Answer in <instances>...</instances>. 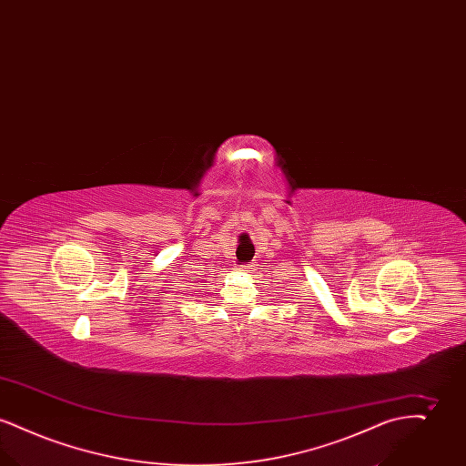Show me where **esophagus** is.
<instances>
[{"label":"esophagus","instance_id":"1","mask_svg":"<svg viewBox=\"0 0 466 466\" xmlns=\"http://www.w3.org/2000/svg\"><path fill=\"white\" fill-rule=\"evenodd\" d=\"M239 268H241V270H244V272H249V270H251V268H253V266H249V264H246V266H241V267H239Z\"/></svg>","mask_w":466,"mask_h":466}]
</instances>
